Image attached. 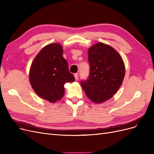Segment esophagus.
I'll return each mask as SVG.
<instances>
[{
  "label": "esophagus",
  "instance_id": "34e87169",
  "mask_svg": "<svg viewBox=\"0 0 154 154\" xmlns=\"http://www.w3.org/2000/svg\"><path fill=\"white\" fill-rule=\"evenodd\" d=\"M74 78H75V80L77 81L78 80V74H77V73L74 74Z\"/></svg>",
  "mask_w": 154,
  "mask_h": 154
}]
</instances>
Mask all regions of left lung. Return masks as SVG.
Listing matches in <instances>:
<instances>
[{
  "label": "left lung",
  "instance_id": "left-lung-1",
  "mask_svg": "<svg viewBox=\"0 0 154 154\" xmlns=\"http://www.w3.org/2000/svg\"><path fill=\"white\" fill-rule=\"evenodd\" d=\"M90 74L81 85L94 103L109 100L122 85L125 74L123 60L111 46L99 42L88 49Z\"/></svg>",
  "mask_w": 154,
  "mask_h": 154
}]
</instances>
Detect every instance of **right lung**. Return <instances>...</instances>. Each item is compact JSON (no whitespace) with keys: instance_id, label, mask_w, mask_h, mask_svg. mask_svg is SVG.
<instances>
[{"instance_id":"obj_1","label":"right lung","mask_w":154,"mask_h":154,"mask_svg":"<svg viewBox=\"0 0 154 154\" xmlns=\"http://www.w3.org/2000/svg\"><path fill=\"white\" fill-rule=\"evenodd\" d=\"M62 54L61 44H49L36 56L30 68L29 82L32 89L42 98L51 103L62 99L65 83L75 81Z\"/></svg>"}]
</instances>
